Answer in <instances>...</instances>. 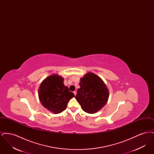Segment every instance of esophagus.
I'll return each mask as SVG.
<instances>
[{
    "instance_id": "1",
    "label": "esophagus",
    "mask_w": 154,
    "mask_h": 154,
    "mask_svg": "<svg viewBox=\"0 0 154 154\" xmlns=\"http://www.w3.org/2000/svg\"><path fill=\"white\" fill-rule=\"evenodd\" d=\"M73 94H74V95H75L77 94V91H73Z\"/></svg>"
}]
</instances>
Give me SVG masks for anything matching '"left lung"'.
I'll list each match as a JSON object with an SVG mask.
<instances>
[{"label": "left lung", "mask_w": 154, "mask_h": 154, "mask_svg": "<svg viewBox=\"0 0 154 154\" xmlns=\"http://www.w3.org/2000/svg\"><path fill=\"white\" fill-rule=\"evenodd\" d=\"M80 87L75 97L85 112L95 113L107 102L108 89L102 80L95 74H86L81 79Z\"/></svg>", "instance_id": "1"}]
</instances>
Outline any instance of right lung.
<instances>
[{"instance_id":"right-lung-1","label":"right lung","mask_w":154,"mask_h":154,"mask_svg":"<svg viewBox=\"0 0 154 154\" xmlns=\"http://www.w3.org/2000/svg\"><path fill=\"white\" fill-rule=\"evenodd\" d=\"M63 79L57 74L44 80L38 89V97L45 108L55 114L65 110L67 103L74 96L63 84Z\"/></svg>"}]
</instances>
